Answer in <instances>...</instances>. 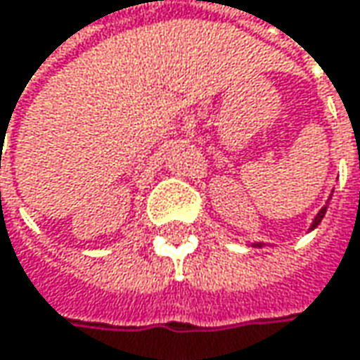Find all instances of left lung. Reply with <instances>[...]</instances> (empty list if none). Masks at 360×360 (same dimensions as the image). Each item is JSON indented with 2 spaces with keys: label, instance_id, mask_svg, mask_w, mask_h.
<instances>
[{
  "label": "left lung",
  "instance_id": "obj_1",
  "mask_svg": "<svg viewBox=\"0 0 360 360\" xmlns=\"http://www.w3.org/2000/svg\"><path fill=\"white\" fill-rule=\"evenodd\" d=\"M325 214H326V206H323V210H321V212H319V214H316V218H314V222H312V226H311V229H316V226H319V224H321V220H323V218H325Z\"/></svg>",
  "mask_w": 360,
  "mask_h": 360
}]
</instances>
